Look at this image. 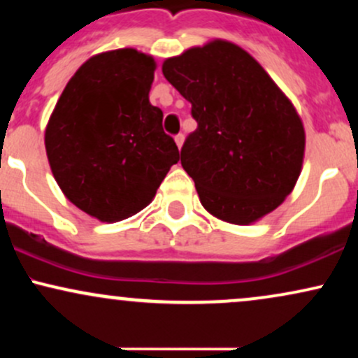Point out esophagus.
Instances as JSON below:
<instances>
[{"label": "esophagus", "mask_w": 358, "mask_h": 358, "mask_svg": "<svg viewBox=\"0 0 358 358\" xmlns=\"http://www.w3.org/2000/svg\"><path fill=\"white\" fill-rule=\"evenodd\" d=\"M183 141H185V136H183V134H182V133L176 134V136H175V143H176V146L182 148V146H183Z\"/></svg>", "instance_id": "34e87169"}]
</instances>
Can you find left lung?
Returning <instances> with one entry per match:
<instances>
[{
	"instance_id": "1",
	"label": "left lung",
	"mask_w": 358,
	"mask_h": 358,
	"mask_svg": "<svg viewBox=\"0 0 358 358\" xmlns=\"http://www.w3.org/2000/svg\"><path fill=\"white\" fill-rule=\"evenodd\" d=\"M196 129L182 166L217 219L249 225L285 202L301 173L305 127L276 82L239 45L212 40L163 62Z\"/></svg>"
}]
</instances>
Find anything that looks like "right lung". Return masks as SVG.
I'll use <instances>...</instances> for the list:
<instances>
[{"instance_id": "right-lung-1", "label": "right lung", "mask_w": 358, "mask_h": 358, "mask_svg": "<svg viewBox=\"0 0 358 358\" xmlns=\"http://www.w3.org/2000/svg\"><path fill=\"white\" fill-rule=\"evenodd\" d=\"M156 62L134 48L90 57L57 101L45 150L60 190L82 212L119 222L151 203L180 153L150 102Z\"/></svg>"}]
</instances>
